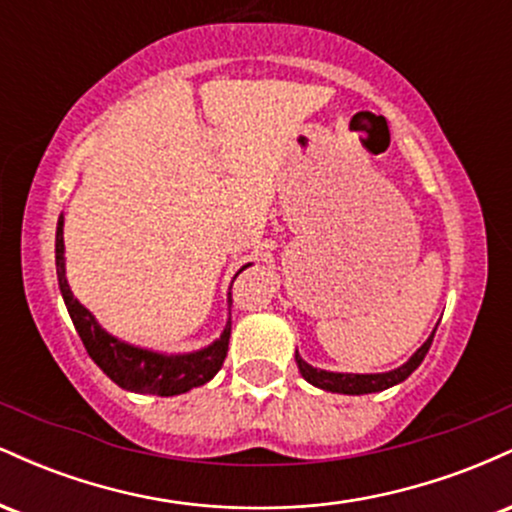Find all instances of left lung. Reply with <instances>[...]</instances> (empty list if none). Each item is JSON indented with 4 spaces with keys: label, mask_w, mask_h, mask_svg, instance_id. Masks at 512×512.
<instances>
[{
    "label": "left lung",
    "mask_w": 512,
    "mask_h": 512,
    "mask_svg": "<svg viewBox=\"0 0 512 512\" xmlns=\"http://www.w3.org/2000/svg\"><path fill=\"white\" fill-rule=\"evenodd\" d=\"M431 342H433V334L426 339V344L421 346V349L416 351V354L411 356L407 363H404L402 368L390 370V373H378V375L327 373V370H317L313 366H308V363L298 356V351H296V363H298V370H301L303 378L308 380V383H313L315 387H322V390H330V392H342V395H368V392L387 390V387L407 380L409 375L421 366V361H424L428 349H431Z\"/></svg>",
    "instance_id": "1"
}]
</instances>
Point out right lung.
I'll return each instance as SVG.
<instances>
[{
    "instance_id": "obj_1",
    "label": "right lung",
    "mask_w": 512,
    "mask_h": 512,
    "mask_svg": "<svg viewBox=\"0 0 512 512\" xmlns=\"http://www.w3.org/2000/svg\"><path fill=\"white\" fill-rule=\"evenodd\" d=\"M62 216L57 221V240H55V262L57 279H60V291L64 303H67L69 315L84 342L88 356L98 363V368L108 375L113 383L125 387L129 392H146V395L173 397L209 383L219 373L228 354V339H231V322L223 330L219 342L209 349L197 351L187 356H161L154 351L134 349L125 342H117L108 332L98 327L93 315L72 296L64 276V240H62ZM245 269V267H243ZM240 269V272H243ZM238 272V274H240ZM236 274V276H238Z\"/></svg>"
}]
</instances>
